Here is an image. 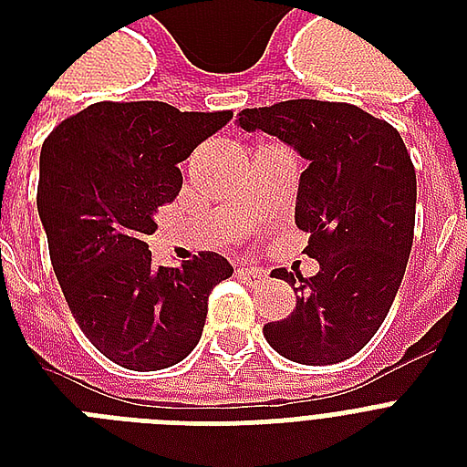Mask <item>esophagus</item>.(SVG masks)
Here are the masks:
<instances>
[{
    "mask_svg": "<svg viewBox=\"0 0 467 467\" xmlns=\"http://www.w3.org/2000/svg\"><path fill=\"white\" fill-rule=\"evenodd\" d=\"M237 276H240L244 284L256 285V284H262V281H266V271H262V269H240V271H237Z\"/></svg>",
    "mask_w": 467,
    "mask_h": 467,
    "instance_id": "obj_1",
    "label": "esophagus"
}]
</instances>
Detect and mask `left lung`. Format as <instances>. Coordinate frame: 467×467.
Segmentation results:
<instances>
[{
    "instance_id": "left-lung-1",
    "label": "left lung",
    "mask_w": 467,
    "mask_h": 467,
    "mask_svg": "<svg viewBox=\"0 0 467 467\" xmlns=\"http://www.w3.org/2000/svg\"><path fill=\"white\" fill-rule=\"evenodd\" d=\"M237 128L276 135L307 161L296 225L310 233L306 254L319 271L312 278L271 274L293 285L296 307L264 325V337L288 361H347L383 325L405 276L417 208L405 142L358 106L315 99L244 109Z\"/></svg>"
}]
</instances>
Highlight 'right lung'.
<instances>
[{"label": "right lung", "instance_id": "right-lung-1", "mask_svg": "<svg viewBox=\"0 0 467 467\" xmlns=\"http://www.w3.org/2000/svg\"><path fill=\"white\" fill-rule=\"evenodd\" d=\"M230 119L164 101H99L43 142L38 215L55 276L87 339L123 368L183 361L203 334L208 296L233 276L215 252L155 266L145 242L157 208L182 191L179 164Z\"/></svg>", "mask_w": 467, "mask_h": 467}]
</instances>
